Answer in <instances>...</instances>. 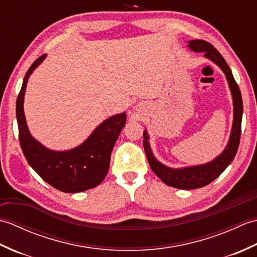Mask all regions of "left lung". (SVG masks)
Segmentation results:
<instances>
[{
	"mask_svg": "<svg viewBox=\"0 0 257 257\" xmlns=\"http://www.w3.org/2000/svg\"><path fill=\"white\" fill-rule=\"evenodd\" d=\"M188 46L191 51L203 53L206 58H209L210 61L215 63L222 69V72L225 74V77L232 92L234 116L230 140H228L227 146L223 150L222 154L219 157H216L214 160L204 163V165L185 167L181 169L169 168L156 159L149 145L148 133H147V130H145L144 148L152 171L167 185L182 190H192L205 187V185L211 183L213 180H215L219 177L227 168V166L233 161L238 149L239 138H241V124L243 114V101L241 91H239L238 86L233 77V74L230 67H228V65L226 64L225 59L217 52L216 48H214V46L205 41H190Z\"/></svg>",
	"mask_w": 257,
	"mask_h": 257,
	"instance_id": "8db88e82",
	"label": "left lung"
}]
</instances>
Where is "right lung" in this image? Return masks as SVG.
Instances as JSON below:
<instances>
[{"label": "right lung", "instance_id": "right-lung-1", "mask_svg": "<svg viewBox=\"0 0 257 257\" xmlns=\"http://www.w3.org/2000/svg\"><path fill=\"white\" fill-rule=\"evenodd\" d=\"M38 57L27 70L16 100V118L22 151L29 165L44 181L62 192H83L97 187L107 176L111 151L125 124V112L106 119L80 146L67 151H54L32 137L24 114V95L31 74L42 64Z\"/></svg>", "mask_w": 257, "mask_h": 257}]
</instances>
